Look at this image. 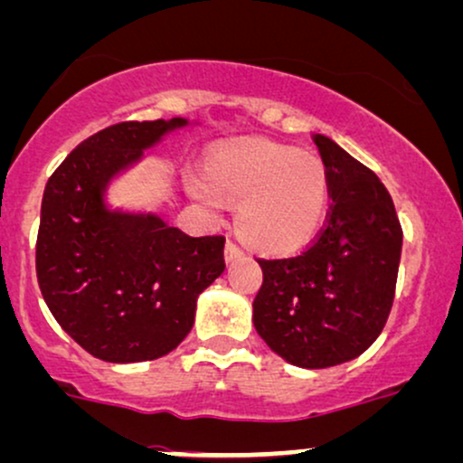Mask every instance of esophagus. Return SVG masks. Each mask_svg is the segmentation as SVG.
<instances>
[{
  "instance_id": "obj_1",
  "label": "esophagus",
  "mask_w": 463,
  "mask_h": 463,
  "mask_svg": "<svg viewBox=\"0 0 463 463\" xmlns=\"http://www.w3.org/2000/svg\"><path fill=\"white\" fill-rule=\"evenodd\" d=\"M242 258H244V250L238 247V244H233V242L225 244V261H227V264H233V261H238Z\"/></svg>"
}]
</instances>
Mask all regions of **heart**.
I'll list each match as a JSON object with an SVG mask.
<instances>
[{
	"instance_id": "obj_1",
	"label": "heart",
	"mask_w": 463,
	"mask_h": 463,
	"mask_svg": "<svg viewBox=\"0 0 463 463\" xmlns=\"http://www.w3.org/2000/svg\"><path fill=\"white\" fill-rule=\"evenodd\" d=\"M203 175L188 180V193L214 214L222 202L236 208L238 233L260 253H296L326 219L330 182L316 154L264 139L238 141L216 147Z\"/></svg>"
}]
</instances>
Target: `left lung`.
<instances>
[{
  "label": "left lung",
  "instance_id": "obj_1",
  "mask_svg": "<svg viewBox=\"0 0 463 463\" xmlns=\"http://www.w3.org/2000/svg\"><path fill=\"white\" fill-rule=\"evenodd\" d=\"M330 182L328 219L316 242L264 270L253 324L283 361L324 369L361 356L389 319L403 232L373 171L330 137L316 135Z\"/></svg>",
  "mask_w": 463,
  "mask_h": 463
}]
</instances>
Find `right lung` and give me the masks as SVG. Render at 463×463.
Wrapping results in <instances>:
<instances>
[{
	"label": "right lung",
	"mask_w": 463,
	"mask_h": 463,
	"mask_svg": "<svg viewBox=\"0 0 463 463\" xmlns=\"http://www.w3.org/2000/svg\"><path fill=\"white\" fill-rule=\"evenodd\" d=\"M186 127V118L113 124L74 147L44 186L40 292L57 324L100 361H154L175 350L199 294L225 270L222 236L193 238L163 216L107 202L113 180Z\"/></svg>",
	"instance_id": "right-lung-1"
}]
</instances>
